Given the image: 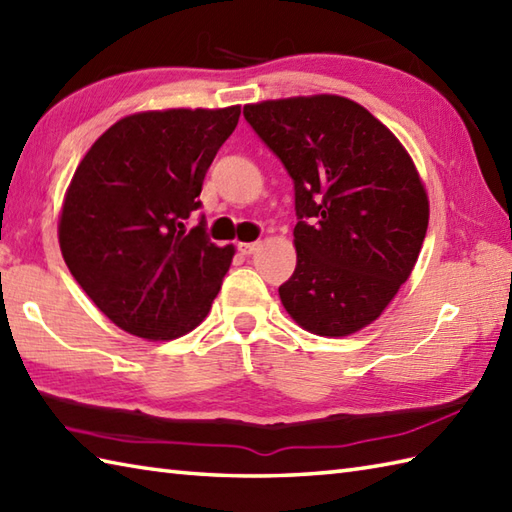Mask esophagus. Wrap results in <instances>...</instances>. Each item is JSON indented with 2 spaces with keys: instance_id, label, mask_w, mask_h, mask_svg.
<instances>
[{
  "instance_id": "obj_1",
  "label": "esophagus",
  "mask_w": 512,
  "mask_h": 512,
  "mask_svg": "<svg viewBox=\"0 0 512 512\" xmlns=\"http://www.w3.org/2000/svg\"><path fill=\"white\" fill-rule=\"evenodd\" d=\"M257 246H259V242H239L237 244V250L242 255H253L255 250H257Z\"/></svg>"
}]
</instances>
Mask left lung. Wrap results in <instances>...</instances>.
Listing matches in <instances>:
<instances>
[{
  "label": "left lung",
  "instance_id": "left-lung-1",
  "mask_svg": "<svg viewBox=\"0 0 512 512\" xmlns=\"http://www.w3.org/2000/svg\"><path fill=\"white\" fill-rule=\"evenodd\" d=\"M295 182L297 268L279 297L303 330L347 336L409 279L429 200L407 149L363 105L334 94L244 105Z\"/></svg>",
  "mask_w": 512,
  "mask_h": 512
}]
</instances>
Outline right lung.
I'll return each mask as SVG.
<instances>
[{
  "mask_svg": "<svg viewBox=\"0 0 512 512\" xmlns=\"http://www.w3.org/2000/svg\"><path fill=\"white\" fill-rule=\"evenodd\" d=\"M237 121L239 105L132 114L76 167L59 246L85 295L121 330L169 341L209 314L235 248L211 242L204 215L193 228L189 217Z\"/></svg>",
  "mask_w": 512,
  "mask_h": 512,
  "instance_id": "obj_1",
  "label": "right lung"
}]
</instances>
